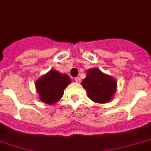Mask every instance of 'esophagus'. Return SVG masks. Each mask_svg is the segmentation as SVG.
I'll return each instance as SVG.
<instances>
[{
  "label": "esophagus",
  "instance_id": "1",
  "mask_svg": "<svg viewBox=\"0 0 151 151\" xmlns=\"http://www.w3.org/2000/svg\"><path fill=\"white\" fill-rule=\"evenodd\" d=\"M74 80H75L76 82H78V83H79V82H81V78H78V77H77V78H74Z\"/></svg>",
  "mask_w": 151,
  "mask_h": 151
}]
</instances>
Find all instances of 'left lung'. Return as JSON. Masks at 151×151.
Listing matches in <instances>:
<instances>
[{"label": "left lung", "mask_w": 151, "mask_h": 151, "mask_svg": "<svg viewBox=\"0 0 151 151\" xmlns=\"http://www.w3.org/2000/svg\"><path fill=\"white\" fill-rule=\"evenodd\" d=\"M81 84L86 88L88 97L96 103L109 102L116 90L115 79L103 73L97 68L88 70Z\"/></svg>", "instance_id": "left-lung-1"}]
</instances>
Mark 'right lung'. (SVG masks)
Masks as SVG:
<instances>
[{"label": "right lung", "mask_w": 151, "mask_h": 151, "mask_svg": "<svg viewBox=\"0 0 151 151\" xmlns=\"http://www.w3.org/2000/svg\"><path fill=\"white\" fill-rule=\"evenodd\" d=\"M71 82L69 76L56 70H50L36 81V90L41 101L46 104H55L62 98L63 91Z\"/></svg>", "instance_id": "right-lung-1"}]
</instances>
